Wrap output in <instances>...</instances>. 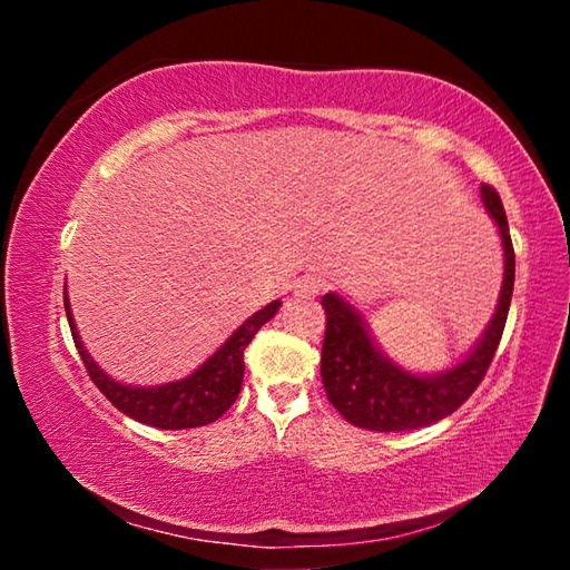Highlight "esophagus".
I'll return each instance as SVG.
<instances>
[{
    "label": "esophagus",
    "instance_id": "obj_1",
    "mask_svg": "<svg viewBox=\"0 0 570 570\" xmlns=\"http://www.w3.org/2000/svg\"><path fill=\"white\" fill-rule=\"evenodd\" d=\"M322 278H316V276H302L298 278V282L294 284V294L298 296V298H314L316 294L322 292Z\"/></svg>",
    "mask_w": 570,
    "mask_h": 570
}]
</instances>
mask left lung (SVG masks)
<instances>
[{
	"label": "left lung",
	"mask_w": 570,
	"mask_h": 570,
	"mask_svg": "<svg viewBox=\"0 0 570 570\" xmlns=\"http://www.w3.org/2000/svg\"><path fill=\"white\" fill-rule=\"evenodd\" d=\"M480 196L503 238V288H500L498 308L482 340L452 370L438 374H412L402 370L380 352L352 304L336 294H324L326 332L322 346V382L336 412H342V417L354 428L374 432L428 428L455 412L485 377L505 330L515 282V250L498 190L482 186Z\"/></svg>",
	"instance_id": "1"
}]
</instances>
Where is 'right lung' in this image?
Returning <instances> with one entry per match:
<instances>
[{
    "label": "right lung",
    "instance_id": "1",
    "mask_svg": "<svg viewBox=\"0 0 570 570\" xmlns=\"http://www.w3.org/2000/svg\"><path fill=\"white\" fill-rule=\"evenodd\" d=\"M278 306H282V302H272L264 308H258L254 316H248V320L228 336L226 344L220 346L214 356H208L190 377L160 384V387H130V384H120L108 377L82 346L80 334L75 330V320L65 288L67 322H70L75 346L82 356V364L85 370H88L90 380L98 384V390L122 414L160 430L204 428V424L216 422L220 414L236 402L240 382H244L246 346L254 340V334L278 312Z\"/></svg>",
    "mask_w": 570,
    "mask_h": 570
}]
</instances>
